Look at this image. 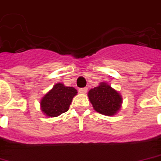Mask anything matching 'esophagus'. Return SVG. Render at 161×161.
Returning a JSON list of instances; mask_svg holds the SVG:
<instances>
[{
    "label": "esophagus",
    "mask_w": 161,
    "mask_h": 161,
    "mask_svg": "<svg viewBox=\"0 0 161 161\" xmlns=\"http://www.w3.org/2000/svg\"><path fill=\"white\" fill-rule=\"evenodd\" d=\"M79 92L80 93H86L87 92V88L86 87H83V88H79Z\"/></svg>",
    "instance_id": "34e87169"
}]
</instances>
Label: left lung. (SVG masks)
I'll use <instances>...</instances> for the list:
<instances>
[{
    "mask_svg": "<svg viewBox=\"0 0 161 161\" xmlns=\"http://www.w3.org/2000/svg\"><path fill=\"white\" fill-rule=\"evenodd\" d=\"M88 97L95 111L105 116L116 114L122 104L120 94L105 82L91 89L88 92Z\"/></svg>",
    "mask_w": 161,
    "mask_h": 161,
    "instance_id": "8db88e82",
    "label": "left lung"
}]
</instances>
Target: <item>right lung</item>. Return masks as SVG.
<instances>
[{"instance_id": "obj_1", "label": "right lung", "mask_w": 161, "mask_h": 161, "mask_svg": "<svg viewBox=\"0 0 161 161\" xmlns=\"http://www.w3.org/2000/svg\"><path fill=\"white\" fill-rule=\"evenodd\" d=\"M77 94L75 88L65 86L62 83L54 86L41 100L42 111L48 117H57L69 110L73 98Z\"/></svg>"}]
</instances>
